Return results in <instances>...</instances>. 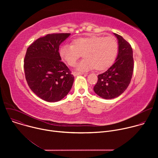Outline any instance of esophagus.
Segmentation results:
<instances>
[{
  "label": "esophagus",
  "mask_w": 158,
  "mask_h": 158,
  "mask_svg": "<svg viewBox=\"0 0 158 158\" xmlns=\"http://www.w3.org/2000/svg\"><path fill=\"white\" fill-rule=\"evenodd\" d=\"M73 74L74 76H79V75L84 74V73H80V72H77V71H74V72H73Z\"/></svg>",
  "instance_id": "obj_1"
}]
</instances>
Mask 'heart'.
<instances>
[{
    "mask_svg": "<svg viewBox=\"0 0 158 158\" xmlns=\"http://www.w3.org/2000/svg\"><path fill=\"white\" fill-rule=\"evenodd\" d=\"M118 51L119 43L115 37L91 35L76 39L73 45H63L59 56L67 64L74 66L82 54L84 58L77 65V71L85 72L94 68L104 71L113 64Z\"/></svg>",
    "mask_w": 158,
    "mask_h": 158,
    "instance_id": "obj_1",
    "label": "heart"
}]
</instances>
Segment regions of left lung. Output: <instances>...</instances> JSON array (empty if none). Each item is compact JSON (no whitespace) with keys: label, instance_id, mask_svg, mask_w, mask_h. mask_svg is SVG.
Here are the masks:
<instances>
[{"label":"left lung","instance_id":"obj_1","mask_svg":"<svg viewBox=\"0 0 158 158\" xmlns=\"http://www.w3.org/2000/svg\"><path fill=\"white\" fill-rule=\"evenodd\" d=\"M114 34L119 43L116 62L106 72L98 75V82L94 87L96 94L106 99L116 98L125 91L131 82L134 70L131 45L122 36Z\"/></svg>","mask_w":158,"mask_h":158}]
</instances>
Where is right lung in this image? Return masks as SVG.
<instances>
[{
  "label": "right lung",
  "instance_id": "add662e5",
  "mask_svg": "<svg viewBox=\"0 0 158 158\" xmlns=\"http://www.w3.org/2000/svg\"><path fill=\"white\" fill-rule=\"evenodd\" d=\"M69 33L49 34L35 40L27 48L24 69L32 91L48 102H57L67 95L74 77L59 56L60 44Z\"/></svg>",
  "mask_w": 158,
  "mask_h": 158
}]
</instances>
